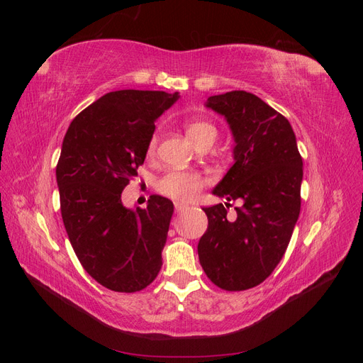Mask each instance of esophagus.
<instances>
[{
	"label": "esophagus",
	"instance_id": "obj_1",
	"mask_svg": "<svg viewBox=\"0 0 363 363\" xmlns=\"http://www.w3.org/2000/svg\"><path fill=\"white\" fill-rule=\"evenodd\" d=\"M174 207H175V212H177V213H183L184 211H188V208H189V206L184 204V203H175Z\"/></svg>",
	"mask_w": 363,
	"mask_h": 363
}]
</instances>
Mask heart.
Here are the masks:
<instances>
[{
    "mask_svg": "<svg viewBox=\"0 0 363 363\" xmlns=\"http://www.w3.org/2000/svg\"><path fill=\"white\" fill-rule=\"evenodd\" d=\"M186 135L199 145L200 142L208 138H216V128L211 123L203 119H189L186 123ZM157 147V136L152 135L148 142V155H152ZM206 179L199 172H189V171H169L164 174L157 183V189L160 194L169 196L174 200L189 201L194 200L196 195L200 194Z\"/></svg>",
    "mask_w": 363,
    "mask_h": 363,
    "instance_id": "heart-1",
    "label": "heart"
}]
</instances>
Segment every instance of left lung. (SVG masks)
Listing matches in <instances>:
<instances>
[{
	"label": "left lung",
	"instance_id": "8db88e82",
	"mask_svg": "<svg viewBox=\"0 0 363 363\" xmlns=\"http://www.w3.org/2000/svg\"><path fill=\"white\" fill-rule=\"evenodd\" d=\"M235 138V163L213 194L242 200L203 207L207 230L199 242L206 276L224 291H245L267 280L284 256L301 207L303 159L289 121L255 94L208 96Z\"/></svg>",
	"mask_w": 363,
	"mask_h": 363
}]
</instances>
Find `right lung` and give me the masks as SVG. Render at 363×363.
<instances>
[{
    "label": "right lung",
    "mask_w": 363,
    "mask_h": 363,
    "mask_svg": "<svg viewBox=\"0 0 363 363\" xmlns=\"http://www.w3.org/2000/svg\"><path fill=\"white\" fill-rule=\"evenodd\" d=\"M179 94L115 91L77 115L56 167L60 212L69 242L89 276L115 292H138L157 277L172 203L151 195L125 208V186L145 160L155 121Z\"/></svg>",
    "instance_id": "right-lung-1"
}]
</instances>
